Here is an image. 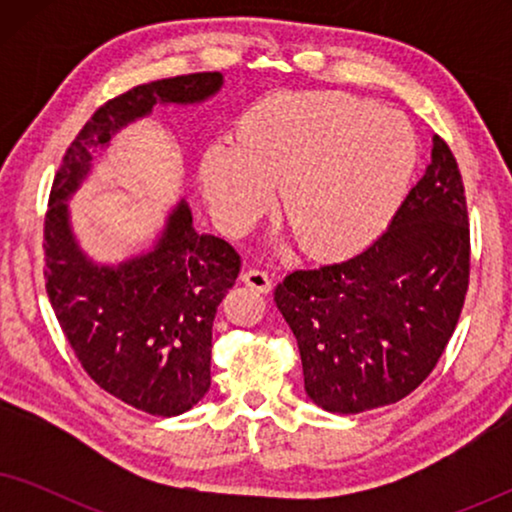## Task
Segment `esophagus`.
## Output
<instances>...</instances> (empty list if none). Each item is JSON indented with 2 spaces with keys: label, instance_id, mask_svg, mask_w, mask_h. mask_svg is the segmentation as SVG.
<instances>
[{
  "label": "esophagus",
  "instance_id": "1",
  "mask_svg": "<svg viewBox=\"0 0 512 512\" xmlns=\"http://www.w3.org/2000/svg\"><path fill=\"white\" fill-rule=\"evenodd\" d=\"M242 282L249 286V289L261 291V293H270L272 291V279L268 272L263 270H247L242 272Z\"/></svg>",
  "mask_w": 512,
  "mask_h": 512
}]
</instances>
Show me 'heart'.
Listing matches in <instances>:
<instances>
[{
    "instance_id": "obj_1",
    "label": "heart",
    "mask_w": 512,
    "mask_h": 512,
    "mask_svg": "<svg viewBox=\"0 0 512 512\" xmlns=\"http://www.w3.org/2000/svg\"><path fill=\"white\" fill-rule=\"evenodd\" d=\"M419 158L415 128L361 97L305 90L244 111L233 144L209 146L200 181L216 219L249 226L282 188V216L303 254L338 261L394 219Z\"/></svg>"
}]
</instances>
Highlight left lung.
Masks as SVG:
<instances>
[{
  "mask_svg": "<svg viewBox=\"0 0 512 512\" xmlns=\"http://www.w3.org/2000/svg\"><path fill=\"white\" fill-rule=\"evenodd\" d=\"M471 275V228L457 158L433 137L431 163L389 228L347 261L293 270L275 303L296 335L305 391L356 415L401 401L436 368Z\"/></svg>",
  "mask_w": 512,
  "mask_h": 512,
  "instance_id": "left-lung-1",
  "label": "left lung"
}]
</instances>
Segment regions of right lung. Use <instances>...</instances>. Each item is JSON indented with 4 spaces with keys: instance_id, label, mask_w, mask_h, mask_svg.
Segmentation results:
<instances>
[{
    "instance_id": "obj_1",
    "label": "right lung",
    "mask_w": 512,
    "mask_h": 512,
    "mask_svg": "<svg viewBox=\"0 0 512 512\" xmlns=\"http://www.w3.org/2000/svg\"><path fill=\"white\" fill-rule=\"evenodd\" d=\"M219 72L172 76L104 102L62 156L44 219V277L55 317L81 368L107 394L158 417L191 410L209 391L212 324L240 275L226 240L200 235L184 200L156 249L128 263L95 265L76 247L65 200L97 149L156 102L193 104L221 88Z\"/></svg>"
}]
</instances>
